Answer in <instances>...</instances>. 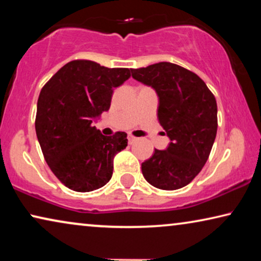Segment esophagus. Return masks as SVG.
Here are the masks:
<instances>
[{"label":"esophagus","mask_w":261,"mask_h":261,"mask_svg":"<svg viewBox=\"0 0 261 261\" xmlns=\"http://www.w3.org/2000/svg\"><path fill=\"white\" fill-rule=\"evenodd\" d=\"M137 140H138V138L133 137V135H128V142H129V144H133V142Z\"/></svg>","instance_id":"34e87169"}]
</instances>
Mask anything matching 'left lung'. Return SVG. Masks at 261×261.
<instances>
[{
    "label": "left lung",
    "instance_id": "obj_1",
    "mask_svg": "<svg viewBox=\"0 0 261 261\" xmlns=\"http://www.w3.org/2000/svg\"><path fill=\"white\" fill-rule=\"evenodd\" d=\"M132 77L159 96L158 120L170 138L141 164L145 179L163 190H177L201 172L217 132V105L206 84L192 71L162 62L132 70Z\"/></svg>",
    "mask_w": 261,
    "mask_h": 261
}]
</instances>
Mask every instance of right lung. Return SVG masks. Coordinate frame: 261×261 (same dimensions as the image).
<instances>
[{
    "label": "right lung",
    "mask_w": 261,
    "mask_h": 261,
    "mask_svg": "<svg viewBox=\"0 0 261 261\" xmlns=\"http://www.w3.org/2000/svg\"><path fill=\"white\" fill-rule=\"evenodd\" d=\"M130 71L77 59L42 87L35 132L48 167L71 190H96L112 178L114 158L126 148L127 133L106 137L92 126V119L110 108L114 89L130 77Z\"/></svg>",
    "instance_id": "1"
}]
</instances>
